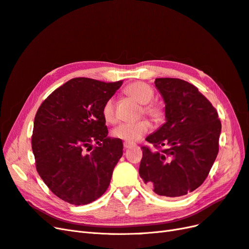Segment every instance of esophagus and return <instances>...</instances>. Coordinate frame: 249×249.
Instances as JSON below:
<instances>
[{
  "label": "esophagus",
  "instance_id": "1",
  "mask_svg": "<svg viewBox=\"0 0 249 249\" xmlns=\"http://www.w3.org/2000/svg\"><path fill=\"white\" fill-rule=\"evenodd\" d=\"M132 146H133V144H131V143H127V142H124V147L125 149L131 148Z\"/></svg>",
  "mask_w": 249,
  "mask_h": 249
}]
</instances>
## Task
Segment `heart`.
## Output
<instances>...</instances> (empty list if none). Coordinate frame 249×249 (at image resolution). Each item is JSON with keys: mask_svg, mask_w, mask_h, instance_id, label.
<instances>
[{"mask_svg": "<svg viewBox=\"0 0 249 249\" xmlns=\"http://www.w3.org/2000/svg\"><path fill=\"white\" fill-rule=\"evenodd\" d=\"M125 92L133 99L140 103L142 113L152 118L156 123H162L166 116V111L161 104L152 102L155 92L154 89L144 82H135L125 88ZM102 114L107 123L115 122V102L110 97L104 103ZM152 124L147 119H141L136 123H124L117 125L112 132V135L117 139L124 140L127 143H135L143 138L149 132Z\"/></svg>", "mask_w": 249, "mask_h": 249, "instance_id": "obj_1", "label": "heart"}]
</instances>
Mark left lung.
<instances>
[{
    "label": "left lung",
    "mask_w": 249,
    "mask_h": 249,
    "mask_svg": "<svg viewBox=\"0 0 249 249\" xmlns=\"http://www.w3.org/2000/svg\"><path fill=\"white\" fill-rule=\"evenodd\" d=\"M166 123L145 139L139 175L161 196L178 197L205 182L219 150L217 110L197 87L176 78L156 79Z\"/></svg>",
    "instance_id": "obj_1"
}]
</instances>
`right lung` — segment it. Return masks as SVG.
Masks as SVG:
<instances>
[{"label":"right lung","instance_id":"obj_1","mask_svg":"<svg viewBox=\"0 0 249 249\" xmlns=\"http://www.w3.org/2000/svg\"><path fill=\"white\" fill-rule=\"evenodd\" d=\"M122 84L74 78L54 90L36 112L32 149L37 172L71 205L100 198L123 156V141L107 137L102 114L104 103Z\"/></svg>","mask_w":249,"mask_h":249}]
</instances>
